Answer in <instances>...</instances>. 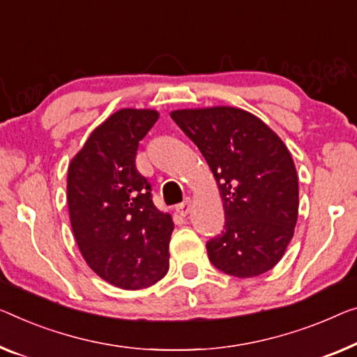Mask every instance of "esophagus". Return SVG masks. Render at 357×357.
Instances as JSON below:
<instances>
[{
  "instance_id": "esophagus-1",
  "label": "esophagus",
  "mask_w": 357,
  "mask_h": 357,
  "mask_svg": "<svg viewBox=\"0 0 357 357\" xmlns=\"http://www.w3.org/2000/svg\"><path fill=\"white\" fill-rule=\"evenodd\" d=\"M190 210H192V200H190V199H188L185 202H183V204H179L176 206V211L179 213L181 216H188Z\"/></svg>"
}]
</instances>
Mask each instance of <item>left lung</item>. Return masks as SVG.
Wrapping results in <instances>:
<instances>
[{
  "label": "left lung",
  "mask_w": 357,
  "mask_h": 357,
  "mask_svg": "<svg viewBox=\"0 0 357 357\" xmlns=\"http://www.w3.org/2000/svg\"><path fill=\"white\" fill-rule=\"evenodd\" d=\"M216 179L226 225L206 242L211 264L234 278L268 273L298 220L296 168L284 141L257 115L231 105L173 110Z\"/></svg>",
  "instance_id": "1"
}]
</instances>
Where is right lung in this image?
I'll return each mask as SVG.
<instances>
[{"instance_id": "add662e5", "label": "right lung", "mask_w": 357, "mask_h": 357, "mask_svg": "<svg viewBox=\"0 0 357 357\" xmlns=\"http://www.w3.org/2000/svg\"><path fill=\"white\" fill-rule=\"evenodd\" d=\"M158 120L153 109H120L89 135L68 165L70 225L84 261L100 279L139 290L169 268L173 218L153 205L136 169L139 141Z\"/></svg>"}]
</instances>
